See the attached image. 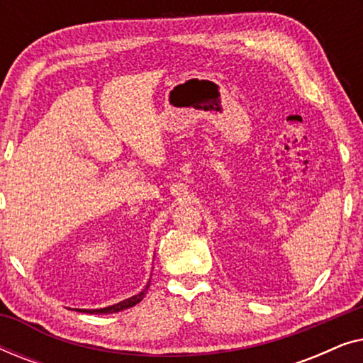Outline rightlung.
<instances>
[{
  "label": "right lung",
  "instance_id": "add662e5",
  "mask_svg": "<svg viewBox=\"0 0 363 363\" xmlns=\"http://www.w3.org/2000/svg\"><path fill=\"white\" fill-rule=\"evenodd\" d=\"M148 286H150V281L147 282V286L143 287V289L138 292V294L128 297L125 301H121L117 302V304L113 306H108V307H102V309H76L77 312H87V314H116V312H121V311H125V309H130V307L137 306L138 302H140L143 297H145L147 291H148Z\"/></svg>",
  "mask_w": 363,
  "mask_h": 363
}]
</instances>
